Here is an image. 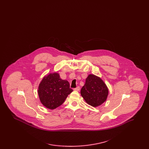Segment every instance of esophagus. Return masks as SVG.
I'll return each mask as SVG.
<instances>
[{
	"mask_svg": "<svg viewBox=\"0 0 149 149\" xmlns=\"http://www.w3.org/2000/svg\"><path fill=\"white\" fill-rule=\"evenodd\" d=\"M74 91H80V87H79V86H77V88H74Z\"/></svg>",
	"mask_w": 149,
	"mask_h": 149,
	"instance_id": "1",
	"label": "esophagus"
}]
</instances>
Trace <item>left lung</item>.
I'll return each mask as SVG.
<instances>
[{
  "instance_id": "8db88e82",
  "label": "left lung",
  "mask_w": 149,
  "mask_h": 149,
  "mask_svg": "<svg viewBox=\"0 0 149 149\" xmlns=\"http://www.w3.org/2000/svg\"><path fill=\"white\" fill-rule=\"evenodd\" d=\"M80 94L89 105L97 107L106 100L108 89L100 78L89 74L85 80V84L81 89Z\"/></svg>"
}]
</instances>
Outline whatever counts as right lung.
<instances>
[{"instance_id":"1","label":"right lung","mask_w":149,"mask_h":149,"mask_svg":"<svg viewBox=\"0 0 149 149\" xmlns=\"http://www.w3.org/2000/svg\"><path fill=\"white\" fill-rule=\"evenodd\" d=\"M72 91L68 81L61 79L57 72L50 73L45 76L38 88L41 103L50 109L61 106Z\"/></svg>"}]
</instances>
